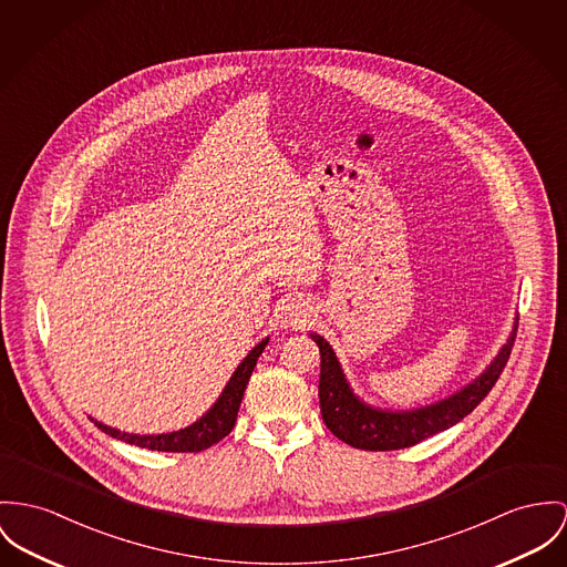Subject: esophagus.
I'll return each mask as SVG.
<instances>
[{"mask_svg":"<svg viewBox=\"0 0 567 567\" xmlns=\"http://www.w3.org/2000/svg\"><path fill=\"white\" fill-rule=\"evenodd\" d=\"M282 319H285V323H287V326L302 328V326H306V319H308V317H306V310L302 306H289Z\"/></svg>","mask_w":567,"mask_h":567,"instance_id":"1","label":"esophagus"}]
</instances>
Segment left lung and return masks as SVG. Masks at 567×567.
Returning a JSON list of instances; mask_svg holds the SVG:
<instances>
[{"instance_id":"1","label":"left lung","mask_w":567,"mask_h":567,"mask_svg":"<svg viewBox=\"0 0 567 567\" xmlns=\"http://www.w3.org/2000/svg\"><path fill=\"white\" fill-rule=\"evenodd\" d=\"M518 319L507 343L494 355L471 384L460 389L432 405L414 410H382L362 401L351 391L343 367L332 346L317 332H310V339L317 343L321 353V375H319V403L326 427L355 449L364 451H394L412 446L425 437L440 434L464 416H468L485 394L492 391L501 378L509 353L516 341Z\"/></svg>"}]
</instances>
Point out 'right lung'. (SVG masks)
<instances>
[{"instance_id":"obj_1","label":"right lung","mask_w":567,"mask_h":567,"mask_svg":"<svg viewBox=\"0 0 567 567\" xmlns=\"http://www.w3.org/2000/svg\"><path fill=\"white\" fill-rule=\"evenodd\" d=\"M269 337H265L259 346L250 349V353L239 362V367L235 369V373L230 375V380L226 382L224 391L219 392L218 401L192 425H187L185 430L171 432V434H153V436H140V434H127L121 432L116 427H107L99 421H94L90 416V421H94V425L105 432L107 436L118 437L123 442H130L142 449H151V451H166V453H198L209 449L212 444L219 442L221 437L228 436L230 430L235 427L237 421V412H239V403L244 399V392L248 386V380L257 367V360L262 353V349L267 346Z\"/></svg>"}]
</instances>
